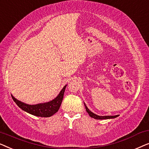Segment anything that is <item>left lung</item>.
<instances>
[{
	"label": "left lung",
	"mask_w": 149,
	"mask_h": 149,
	"mask_svg": "<svg viewBox=\"0 0 149 149\" xmlns=\"http://www.w3.org/2000/svg\"><path fill=\"white\" fill-rule=\"evenodd\" d=\"M85 104V109H86V111L87 112V113L89 114V115L91 117L93 118V119H113V118H115V117H117L119 115H115V116H99V115H95V114L93 113L92 112L89 111L88 109V108L87 107V106Z\"/></svg>",
	"instance_id": "1"
}]
</instances>
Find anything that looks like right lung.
Segmentation results:
<instances>
[{"label": "right lung", "instance_id": "add662e5", "mask_svg": "<svg viewBox=\"0 0 149 149\" xmlns=\"http://www.w3.org/2000/svg\"><path fill=\"white\" fill-rule=\"evenodd\" d=\"M66 87V85L63 87L62 91L54 100L49 102L38 104L35 105L26 104L25 103L17 100L12 95L11 97L13 101L16 103V104L23 111L27 112L31 115L37 116V117H49L54 115L55 113H56L58 111L61 104H62L63 97H64V93Z\"/></svg>", "mask_w": 149, "mask_h": 149}]
</instances>
